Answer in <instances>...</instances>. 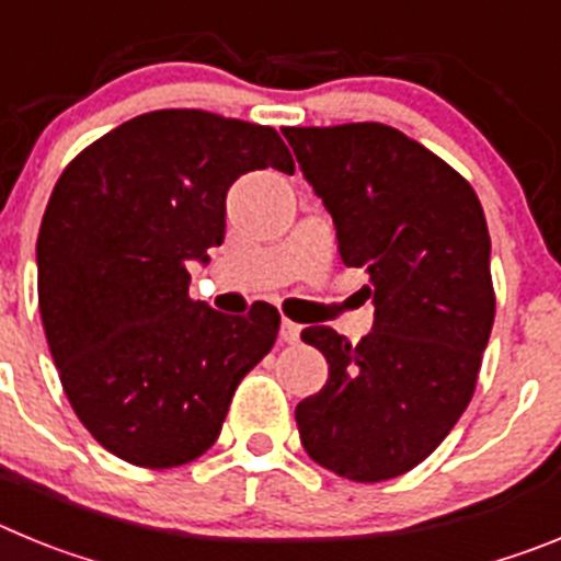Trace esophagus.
Wrapping results in <instances>:
<instances>
[{"instance_id": "34e87169", "label": "esophagus", "mask_w": 561, "mask_h": 561, "mask_svg": "<svg viewBox=\"0 0 561 561\" xmlns=\"http://www.w3.org/2000/svg\"><path fill=\"white\" fill-rule=\"evenodd\" d=\"M280 340L289 342V345H295V342L300 340V325L291 323V320H284V323H280Z\"/></svg>"}]
</instances>
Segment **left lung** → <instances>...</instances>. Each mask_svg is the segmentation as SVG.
I'll return each instance as SVG.
<instances>
[{
    "mask_svg": "<svg viewBox=\"0 0 561 561\" xmlns=\"http://www.w3.org/2000/svg\"><path fill=\"white\" fill-rule=\"evenodd\" d=\"M284 137L376 306L356 345L329 325L300 334L329 362L325 388L295 410L300 440L340 478H399L447 438L478 385L494 323L483 207L455 168L385 123Z\"/></svg>",
    "mask_w": 561,
    "mask_h": 561,
    "instance_id": "obj_1",
    "label": "left lung"
}]
</instances>
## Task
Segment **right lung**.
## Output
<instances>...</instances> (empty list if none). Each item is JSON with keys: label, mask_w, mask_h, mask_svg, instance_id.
I'll return each instance as SVG.
<instances>
[{"label": "right lung", "mask_w": 561, "mask_h": 561, "mask_svg": "<svg viewBox=\"0 0 561 561\" xmlns=\"http://www.w3.org/2000/svg\"><path fill=\"white\" fill-rule=\"evenodd\" d=\"M261 168L295 171L275 128L160 108L83 148L53 187L36 244L44 334L81 424L128 463L205 455L275 345V306L230 317L187 295V261L225 241L227 191Z\"/></svg>", "instance_id": "add662e5"}]
</instances>
